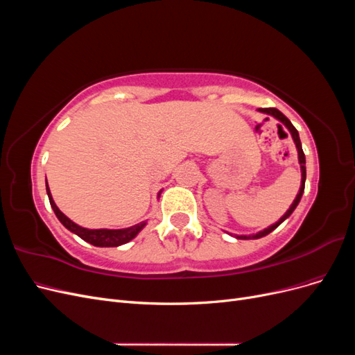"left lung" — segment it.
I'll list each match as a JSON object with an SVG mask.
<instances>
[{
  "instance_id": "left-lung-1",
  "label": "left lung",
  "mask_w": 355,
  "mask_h": 355,
  "mask_svg": "<svg viewBox=\"0 0 355 355\" xmlns=\"http://www.w3.org/2000/svg\"><path fill=\"white\" fill-rule=\"evenodd\" d=\"M259 111L261 112H265V114H270V115H272V116H275L277 120H280L287 128H288V132H290V135H292V137H293V141H295V145H296V148H297V155H299V164H300V171H302V184H300V189H299V192H297V196H296V198H295V201L292 202V206H290V209L284 213V216L278 220V222H275L274 225H271V227H268L266 230H263V231H261V232H257V234H254V235H237V239H240V240H252V239H261V237H265V235H268L270 232H272L278 225H282L290 214L293 213V210L296 209V206L299 204V201H300V198H302V194H304V189H305V179H306V167H305V154H304V151H302V145H300V139H299V133H297V130L295 128V125L290 123V120L288 118L283 114V112H280L278 111L277 108H259Z\"/></svg>"
}]
</instances>
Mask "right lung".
Returning <instances> with one entry per match:
<instances>
[{
	"instance_id": "1",
	"label": "right lung",
	"mask_w": 355,
	"mask_h": 355,
	"mask_svg": "<svg viewBox=\"0 0 355 355\" xmlns=\"http://www.w3.org/2000/svg\"><path fill=\"white\" fill-rule=\"evenodd\" d=\"M47 196L50 200V206L55 211V214L58 216V219L62 222V225L65 228H68L71 232L77 234L80 239H83L84 241H87L93 245H98V247H116V245H121L125 244L130 240H133L136 235L139 234L144 227H145V222L142 223H137L133 225L130 228H123V230H87V228H83L78 227L77 223H73L69 218H67L65 214H63L58 206L53 201V197L50 194V189L47 185Z\"/></svg>"
}]
</instances>
